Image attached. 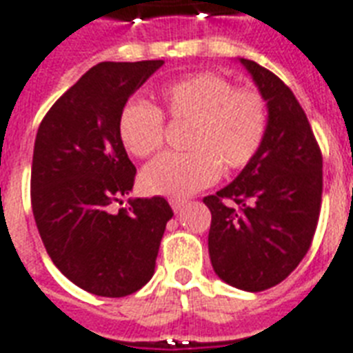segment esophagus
<instances>
[{
  "label": "esophagus",
  "mask_w": 353,
  "mask_h": 353,
  "mask_svg": "<svg viewBox=\"0 0 353 353\" xmlns=\"http://www.w3.org/2000/svg\"><path fill=\"white\" fill-rule=\"evenodd\" d=\"M170 205H172V209L176 210H181L185 205H187V199H183V198H170Z\"/></svg>",
  "instance_id": "esophagus-1"
}]
</instances>
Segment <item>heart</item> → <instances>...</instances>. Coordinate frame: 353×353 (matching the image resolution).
<instances>
[{
	"instance_id": "heart-1",
	"label": "heart",
	"mask_w": 353,
	"mask_h": 353,
	"mask_svg": "<svg viewBox=\"0 0 353 353\" xmlns=\"http://www.w3.org/2000/svg\"><path fill=\"white\" fill-rule=\"evenodd\" d=\"M159 110L130 101L117 133L128 154L150 157L165 143V121L188 124L187 154H165L146 165L139 183L146 194L183 198L209 187L223 170H241L268 135V104L254 90H234L216 73H196L159 90Z\"/></svg>"
}]
</instances>
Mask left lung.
<instances>
[{
	"label": "left lung",
	"instance_id": "obj_1",
	"mask_svg": "<svg viewBox=\"0 0 353 353\" xmlns=\"http://www.w3.org/2000/svg\"><path fill=\"white\" fill-rule=\"evenodd\" d=\"M268 102V135L231 185L203 198L216 274L243 291L280 284L306 256L323 201V154L293 91L240 58Z\"/></svg>",
	"mask_w": 353,
	"mask_h": 353
}]
</instances>
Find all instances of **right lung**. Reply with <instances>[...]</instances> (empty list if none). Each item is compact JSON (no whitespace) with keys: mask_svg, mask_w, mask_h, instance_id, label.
<instances>
[{"mask_svg":"<svg viewBox=\"0 0 353 353\" xmlns=\"http://www.w3.org/2000/svg\"><path fill=\"white\" fill-rule=\"evenodd\" d=\"M163 60L101 62L51 106L34 141L30 203L52 263L99 296H126L154 274L170 205L165 198L113 203L133 188L135 166L117 133L128 99Z\"/></svg>","mask_w":353,"mask_h":353,"instance_id":"right-lung-1","label":"right lung"}]
</instances>
